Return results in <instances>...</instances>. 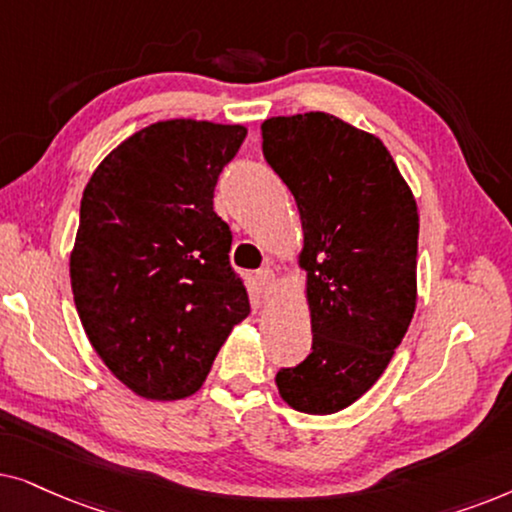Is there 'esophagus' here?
Wrapping results in <instances>:
<instances>
[{
    "label": "esophagus",
    "instance_id": "esophagus-1",
    "mask_svg": "<svg viewBox=\"0 0 512 512\" xmlns=\"http://www.w3.org/2000/svg\"><path fill=\"white\" fill-rule=\"evenodd\" d=\"M257 288H260L262 297H271L276 290V274L271 269H260L257 271Z\"/></svg>",
    "mask_w": 512,
    "mask_h": 512
}]
</instances>
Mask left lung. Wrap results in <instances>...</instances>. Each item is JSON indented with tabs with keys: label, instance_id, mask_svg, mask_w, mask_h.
<instances>
[{
	"label": "left lung",
	"instance_id": "1",
	"mask_svg": "<svg viewBox=\"0 0 512 512\" xmlns=\"http://www.w3.org/2000/svg\"><path fill=\"white\" fill-rule=\"evenodd\" d=\"M262 152L304 229L311 353L276 374L292 410L335 414L370 391L417 309V201L377 135L335 114L262 124Z\"/></svg>",
	"mask_w": 512,
	"mask_h": 512
}]
</instances>
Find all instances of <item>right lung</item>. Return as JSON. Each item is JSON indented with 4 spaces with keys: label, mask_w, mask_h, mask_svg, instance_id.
<instances>
[{
    "label": "right lung",
    "mask_w": 512,
    "mask_h": 512,
    "mask_svg": "<svg viewBox=\"0 0 512 512\" xmlns=\"http://www.w3.org/2000/svg\"><path fill=\"white\" fill-rule=\"evenodd\" d=\"M245 126L170 119L112 149L81 196L70 255L74 304L109 372L147 400H180L250 313L213 210Z\"/></svg>",
    "instance_id": "1"
}]
</instances>
